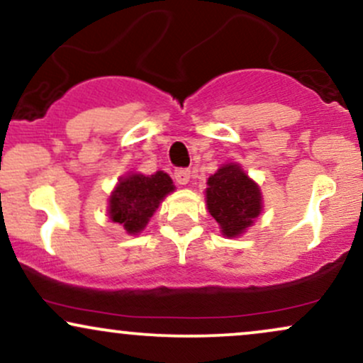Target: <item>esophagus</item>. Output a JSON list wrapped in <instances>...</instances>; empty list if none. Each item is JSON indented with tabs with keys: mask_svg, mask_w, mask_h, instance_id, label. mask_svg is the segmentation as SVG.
Returning a JSON list of instances; mask_svg holds the SVG:
<instances>
[{
	"mask_svg": "<svg viewBox=\"0 0 363 363\" xmlns=\"http://www.w3.org/2000/svg\"><path fill=\"white\" fill-rule=\"evenodd\" d=\"M174 179H176L177 184L186 186L191 179V170L189 169H177L176 172H174Z\"/></svg>",
	"mask_w": 363,
	"mask_h": 363,
	"instance_id": "obj_1",
	"label": "esophagus"
}]
</instances>
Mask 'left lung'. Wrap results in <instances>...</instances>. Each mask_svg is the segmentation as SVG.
<instances>
[{"mask_svg": "<svg viewBox=\"0 0 363 363\" xmlns=\"http://www.w3.org/2000/svg\"><path fill=\"white\" fill-rule=\"evenodd\" d=\"M206 208L228 239L242 235L262 211V194L239 164H223L208 177Z\"/></svg>", "mask_w": 363, "mask_h": 363, "instance_id": "obj_1", "label": "left lung"}]
</instances>
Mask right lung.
I'll use <instances>...</instances> for the list:
<instances>
[{"label":"right lung","mask_w":363,"mask_h":363,"mask_svg":"<svg viewBox=\"0 0 363 363\" xmlns=\"http://www.w3.org/2000/svg\"><path fill=\"white\" fill-rule=\"evenodd\" d=\"M172 179L164 170L152 176L129 172L119 177L114 191L109 196L107 213L114 223H119L129 235H138L147 227L150 218L164 198L174 193Z\"/></svg>","instance_id":"right-lung-1"}]
</instances>
